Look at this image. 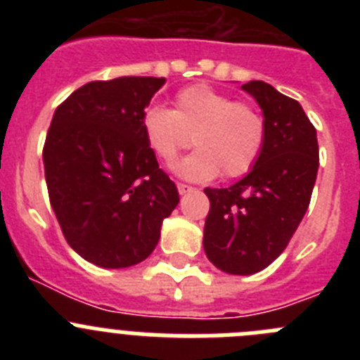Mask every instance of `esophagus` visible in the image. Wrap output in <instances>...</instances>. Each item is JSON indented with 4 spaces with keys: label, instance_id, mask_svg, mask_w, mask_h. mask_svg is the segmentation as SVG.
<instances>
[{
    "label": "esophagus",
    "instance_id": "esophagus-1",
    "mask_svg": "<svg viewBox=\"0 0 360 360\" xmlns=\"http://www.w3.org/2000/svg\"><path fill=\"white\" fill-rule=\"evenodd\" d=\"M176 187H178V193H180V195H186V193H191V191H193V187L191 186H187V184H176Z\"/></svg>",
    "mask_w": 360,
    "mask_h": 360
}]
</instances>
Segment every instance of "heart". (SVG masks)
Wrapping results in <instances>:
<instances>
[{"label": "heart", "mask_w": 360, "mask_h": 360, "mask_svg": "<svg viewBox=\"0 0 360 360\" xmlns=\"http://www.w3.org/2000/svg\"><path fill=\"white\" fill-rule=\"evenodd\" d=\"M141 126L148 146L164 162H173L193 136L198 149L174 165L178 174L191 180H209L218 173L243 176L262 157L266 139L265 119L256 108L207 84L178 91L173 110L148 106Z\"/></svg>", "instance_id": "1"}]
</instances>
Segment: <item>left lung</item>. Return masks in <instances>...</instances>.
<instances>
[{"mask_svg": "<svg viewBox=\"0 0 360 360\" xmlns=\"http://www.w3.org/2000/svg\"><path fill=\"white\" fill-rule=\"evenodd\" d=\"M263 110L262 157L227 189L205 187L211 202L203 250L227 274L259 272L287 249L308 205L319 167L314 124L301 104L263 81L241 86Z\"/></svg>", "mask_w": 360, "mask_h": 360, "instance_id": "obj_1", "label": "left lung"}]
</instances>
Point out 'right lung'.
Returning a JSON list of instances; mask_svg holds the SVG:
<instances>
[{"label":"right lung","mask_w":360,"mask_h":360,"mask_svg":"<svg viewBox=\"0 0 360 360\" xmlns=\"http://www.w3.org/2000/svg\"><path fill=\"white\" fill-rule=\"evenodd\" d=\"M164 77L94 81L57 106L43 148L44 178L65 240L86 262H144L180 198L142 135Z\"/></svg>","instance_id":"right-lung-1"}]
</instances>
